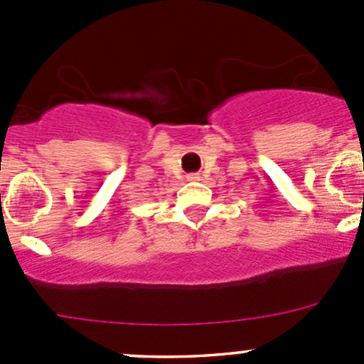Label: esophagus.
Segmentation results:
<instances>
[{"mask_svg":"<svg viewBox=\"0 0 364 364\" xmlns=\"http://www.w3.org/2000/svg\"><path fill=\"white\" fill-rule=\"evenodd\" d=\"M186 178H188V181H199V176L197 174H190V176H186Z\"/></svg>","mask_w":364,"mask_h":364,"instance_id":"34e87169","label":"esophagus"}]
</instances>
